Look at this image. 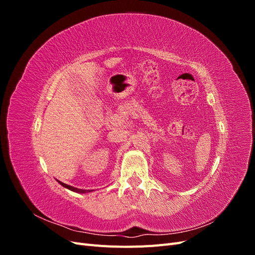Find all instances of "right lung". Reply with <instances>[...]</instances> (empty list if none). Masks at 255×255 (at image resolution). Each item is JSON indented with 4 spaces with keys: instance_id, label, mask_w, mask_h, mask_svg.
<instances>
[{
    "instance_id": "right-lung-1",
    "label": "right lung",
    "mask_w": 255,
    "mask_h": 255,
    "mask_svg": "<svg viewBox=\"0 0 255 255\" xmlns=\"http://www.w3.org/2000/svg\"><path fill=\"white\" fill-rule=\"evenodd\" d=\"M58 183L60 184V185H63L64 187H66V188H68V189H70V190H72V191H78V192H85V190H83V189H79V188H75V187H72V186H70V185H67V184H65V183H63V182H60V181H58Z\"/></svg>"
}]
</instances>
